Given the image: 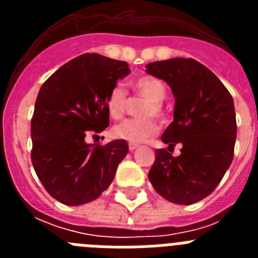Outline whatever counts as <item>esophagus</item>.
<instances>
[{
	"instance_id": "34e87169",
	"label": "esophagus",
	"mask_w": 258,
	"mask_h": 258,
	"mask_svg": "<svg viewBox=\"0 0 258 258\" xmlns=\"http://www.w3.org/2000/svg\"><path fill=\"white\" fill-rule=\"evenodd\" d=\"M138 147H140V146L137 145V143H129V150H131V151H134V150L138 149Z\"/></svg>"
}]
</instances>
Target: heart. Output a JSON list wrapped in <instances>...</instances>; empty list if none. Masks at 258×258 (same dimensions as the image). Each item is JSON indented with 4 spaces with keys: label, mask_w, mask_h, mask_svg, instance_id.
<instances>
[{
    "label": "heart",
    "mask_w": 258,
    "mask_h": 258,
    "mask_svg": "<svg viewBox=\"0 0 258 258\" xmlns=\"http://www.w3.org/2000/svg\"><path fill=\"white\" fill-rule=\"evenodd\" d=\"M133 89L140 97L147 99L140 112L143 117L129 118L120 122L112 129V134L115 138L129 143H141L159 132V125L154 116L163 117L164 111L161 103L166 97V89L160 80L152 76H142L134 80ZM106 107L108 115L115 120L125 115L129 107V97L126 90L120 84H116L108 92Z\"/></svg>",
    "instance_id": "b5f03b06"
}]
</instances>
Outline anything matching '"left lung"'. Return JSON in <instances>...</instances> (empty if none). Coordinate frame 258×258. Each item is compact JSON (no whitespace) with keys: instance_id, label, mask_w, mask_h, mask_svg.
<instances>
[{"instance_id":"obj_1","label":"left lung","mask_w":258,"mask_h":258,"mask_svg":"<svg viewBox=\"0 0 258 258\" xmlns=\"http://www.w3.org/2000/svg\"><path fill=\"white\" fill-rule=\"evenodd\" d=\"M146 68L164 80L175 98L174 120L161 136L168 150L155 152L150 182L164 199L190 206L213 192L231 164L236 140L234 101L218 77L192 58L154 61ZM177 143L182 149L174 158L170 153Z\"/></svg>"}]
</instances>
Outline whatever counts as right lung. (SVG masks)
I'll return each mask as SVG.
<instances>
[{
	"instance_id": "right-lung-1",
	"label": "right lung",
	"mask_w": 258,
	"mask_h": 258,
	"mask_svg": "<svg viewBox=\"0 0 258 258\" xmlns=\"http://www.w3.org/2000/svg\"><path fill=\"white\" fill-rule=\"evenodd\" d=\"M131 72L126 61L83 54L42 84L31 121V159L45 190L66 206L101 197L127 154L126 141L88 145L89 132L109 125L106 98Z\"/></svg>"
}]
</instances>
